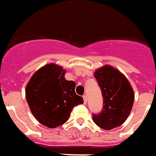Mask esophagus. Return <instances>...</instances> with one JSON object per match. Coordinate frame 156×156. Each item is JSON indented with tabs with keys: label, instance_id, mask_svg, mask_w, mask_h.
Returning <instances> with one entry per match:
<instances>
[{
	"label": "esophagus",
	"instance_id": "1",
	"mask_svg": "<svg viewBox=\"0 0 156 156\" xmlns=\"http://www.w3.org/2000/svg\"><path fill=\"white\" fill-rule=\"evenodd\" d=\"M83 102H84V104H87V97L86 95L83 96Z\"/></svg>",
	"mask_w": 156,
	"mask_h": 156
}]
</instances>
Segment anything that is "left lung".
<instances>
[{
  "label": "left lung",
  "instance_id": "1",
  "mask_svg": "<svg viewBox=\"0 0 156 156\" xmlns=\"http://www.w3.org/2000/svg\"><path fill=\"white\" fill-rule=\"evenodd\" d=\"M94 77L104 97L102 111L92 116L94 123L105 130L119 127L130 115L134 102L133 89L128 78L110 65L97 69Z\"/></svg>",
  "mask_w": 156,
  "mask_h": 156
}]
</instances>
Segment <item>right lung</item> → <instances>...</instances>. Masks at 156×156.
<instances>
[{
	"instance_id": "right-lung-1",
	"label": "right lung",
	"mask_w": 156,
	"mask_h": 156,
	"mask_svg": "<svg viewBox=\"0 0 156 156\" xmlns=\"http://www.w3.org/2000/svg\"><path fill=\"white\" fill-rule=\"evenodd\" d=\"M65 69L53 63L33 73L26 86L25 95L33 116L42 125L54 128L69 119L73 108L83 104L75 92L73 81L65 79Z\"/></svg>"
}]
</instances>
